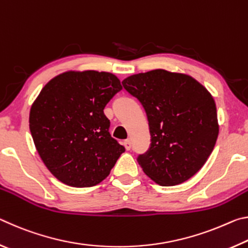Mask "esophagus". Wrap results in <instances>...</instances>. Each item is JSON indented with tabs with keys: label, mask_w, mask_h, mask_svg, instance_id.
<instances>
[{
	"label": "esophagus",
	"mask_w": 248,
	"mask_h": 248,
	"mask_svg": "<svg viewBox=\"0 0 248 248\" xmlns=\"http://www.w3.org/2000/svg\"><path fill=\"white\" fill-rule=\"evenodd\" d=\"M124 145L125 150L129 151L130 149H131L132 143H131V141H130V140H124Z\"/></svg>",
	"instance_id": "esophagus-1"
}]
</instances>
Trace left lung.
<instances>
[{"instance_id": "8db88e82", "label": "left lung", "mask_w": 248, "mask_h": 248, "mask_svg": "<svg viewBox=\"0 0 248 248\" xmlns=\"http://www.w3.org/2000/svg\"><path fill=\"white\" fill-rule=\"evenodd\" d=\"M144 107L151 148L138 157L146 176L161 186H175L198 173L219 136L211 93L192 77L157 69L123 81Z\"/></svg>"}]
</instances>
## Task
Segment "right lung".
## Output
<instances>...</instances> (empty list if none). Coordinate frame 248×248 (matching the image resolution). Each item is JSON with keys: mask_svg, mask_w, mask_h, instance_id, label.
I'll return each mask as SVG.
<instances>
[{"mask_svg": "<svg viewBox=\"0 0 248 248\" xmlns=\"http://www.w3.org/2000/svg\"><path fill=\"white\" fill-rule=\"evenodd\" d=\"M123 86L109 72L66 71L32 103L29 129L41 161L71 187H92L110 174L124 152L109 133L104 108Z\"/></svg>", "mask_w": 248, "mask_h": 248, "instance_id": "right-lung-1", "label": "right lung"}]
</instances>
